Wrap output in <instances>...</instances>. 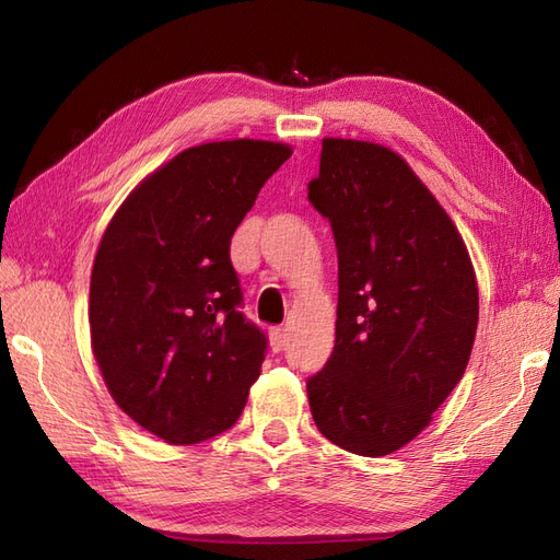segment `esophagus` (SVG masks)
Wrapping results in <instances>:
<instances>
[{
  "label": "esophagus",
  "mask_w": 560,
  "mask_h": 560,
  "mask_svg": "<svg viewBox=\"0 0 560 560\" xmlns=\"http://www.w3.org/2000/svg\"><path fill=\"white\" fill-rule=\"evenodd\" d=\"M290 343V334H287L284 327H273L270 329V346H273L276 352H282Z\"/></svg>",
  "instance_id": "1"
}]
</instances>
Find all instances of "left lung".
Wrapping results in <instances>:
<instances>
[{
  "instance_id": "1",
  "label": "left lung",
  "mask_w": 560,
  "mask_h": 560,
  "mask_svg": "<svg viewBox=\"0 0 560 560\" xmlns=\"http://www.w3.org/2000/svg\"><path fill=\"white\" fill-rule=\"evenodd\" d=\"M308 200L329 219L338 254L336 346L306 381L311 413L331 444L387 455L460 383L477 278L451 217L387 147L327 138Z\"/></svg>"
}]
</instances>
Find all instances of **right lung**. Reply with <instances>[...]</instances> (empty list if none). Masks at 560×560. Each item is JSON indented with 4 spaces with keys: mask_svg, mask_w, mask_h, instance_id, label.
<instances>
[{
    "mask_svg": "<svg viewBox=\"0 0 560 560\" xmlns=\"http://www.w3.org/2000/svg\"><path fill=\"white\" fill-rule=\"evenodd\" d=\"M290 156L264 140L186 149L126 198L100 241L95 360L124 413L167 444L233 428L259 378L268 338L241 311L231 238Z\"/></svg>",
    "mask_w": 560,
    "mask_h": 560,
    "instance_id": "1",
    "label": "right lung"
}]
</instances>
